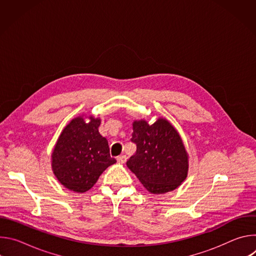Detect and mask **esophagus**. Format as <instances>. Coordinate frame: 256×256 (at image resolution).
<instances>
[{"mask_svg": "<svg viewBox=\"0 0 256 256\" xmlns=\"http://www.w3.org/2000/svg\"><path fill=\"white\" fill-rule=\"evenodd\" d=\"M116 160L120 164H124L126 162V155H120V156H118L116 157Z\"/></svg>", "mask_w": 256, "mask_h": 256, "instance_id": "1", "label": "esophagus"}]
</instances>
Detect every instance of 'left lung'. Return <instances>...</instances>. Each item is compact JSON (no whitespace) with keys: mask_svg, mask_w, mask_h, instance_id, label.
Masks as SVG:
<instances>
[{"mask_svg":"<svg viewBox=\"0 0 256 256\" xmlns=\"http://www.w3.org/2000/svg\"><path fill=\"white\" fill-rule=\"evenodd\" d=\"M132 130L136 151L126 162L128 169L151 194L177 188L188 176V155L175 128L165 118L153 124L140 120L134 122Z\"/></svg>","mask_w":256,"mask_h":256,"instance_id":"obj_1","label":"left lung"}]
</instances>
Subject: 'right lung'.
Masks as SVG:
<instances>
[{
    "mask_svg": "<svg viewBox=\"0 0 256 256\" xmlns=\"http://www.w3.org/2000/svg\"><path fill=\"white\" fill-rule=\"evenodd\" d=\"M72 120L60 134L52 154L54 174L70 190L85 192L99 176L116 162L109 154L107 140L99 134L101 120L89 116Z\"/></svg>",
    "mask_w": 256,
    "mask_h": 256,
    "instance_id": "add662e5",
    "label": "right lung"
}]
</instances>
